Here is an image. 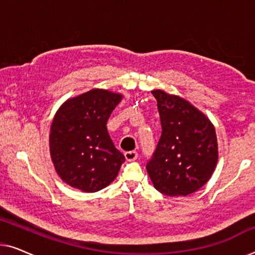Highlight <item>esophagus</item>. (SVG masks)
<instances>
[{"mask_svg":"<svg viewBox=\"0 0 255 255\" xmlns=\"http://www.w3.org/2000/svg\"><path fill=\"white\" fill-rule=\"evenodd\" d=\"M124 155H125V159H127L128 161H134V160L138 158V153L135 151L127 152Z\"/></svg>","mask_w":255,"mask_h":255,"instance_id":"esophagus-1","label":"esophagus"}]
</instances>
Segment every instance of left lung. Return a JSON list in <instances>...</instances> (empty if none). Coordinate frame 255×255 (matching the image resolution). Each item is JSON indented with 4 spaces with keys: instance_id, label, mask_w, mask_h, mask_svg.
<instances>
[{
    "instance_id": "1",
    "label": "left lung",
    "mask_w": 255,
    "mask_h": 255,
    "mask_svg": "<svg viewBox=\"0 0 255 255\" xmlns=\"http://www.w3.org/2000/svg\"><path fill=\"white\" fill-rule=\"evenodd\" d=\"M161 137L146 169L153 186L167 196H188L210 180L218 161L211 121L189 101L155 89Z\"/></svg>"
}]
</instances>
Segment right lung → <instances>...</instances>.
Listing matches in <instances>:
<instances>
[{
  "mask_svg": "<svg viewBox=\"0 0 255 255\" xmlns=\"http://www.w3.org/2000/svg\"><path fill=\"white\" fill-rule=\"evenodd\" d=\"M122 99V94L96 88L68 99L55 113L50 153L65 183L95 193L116 179L125 158L115 147L107 122Z\"/></svg>",
  "mask_w": 255,
  "mask_h": 255,
  "instance_id": "obj_1",
  "label": "right lung"
}]
</instances>
